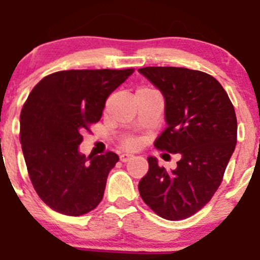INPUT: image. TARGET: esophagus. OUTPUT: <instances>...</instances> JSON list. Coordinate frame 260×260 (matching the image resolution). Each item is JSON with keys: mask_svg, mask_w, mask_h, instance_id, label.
<instances>
[{"mask_svg": "<svg viewBox=\"0 0 260 260\" xmlns=\"http://www.w3.org/2000/svg\"><path fill=\"white\" fill-rule=\"evenodd\" d=\"M133 157H134L133 155H131V154H121L120 155V160L122 161V162H127V161L132 160Z\"/></svg>", "mask_w": 260, "mask_h": 260, "instance_id": "obj_1", "label": "esophagus"}]
</instances>
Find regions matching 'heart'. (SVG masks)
<instances>
[{
    "instance_id": "heart-1",
    "label": "heart",
    "mask_w": 260,
    "mask_h": 260,
    "mask_svg": "<svg viewBox=\"0 0 260 260\" xmlns=\"http://www.w3.org/2000/svg\"><path fill=\"white\" fill-rule=\"evenodd\" d=\"M139 90H151V89L142 88V89H139ZM123 144H124V147L128 148V149H133V148L137 147V142L134 139H127L126 142L123 143Z\"/></svg>"
}]
</instances>
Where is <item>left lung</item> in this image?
Returning <instances> with one entry per match:
<instances>
[{
    "label": "left lung",
    "mask_w": 260,
    "mask_h": 260,
    "mask_svg": "<svg viewBox=\"0 0 260 260\" xmlns=\"http://www.w3.org/2000/svg\"><path fill=\"white\" fill-rule=\"evenodd\" d=\"M165 99L168 127L155 148L180 154L177 168L168 171L154 156L138 184L140 197L166 220L192 216L210 202L221 183L237 142V120L228 92L201 71L182 67L138 70Z\"/></svg>",
    "instance_id": "left-lung-1"
}]
</instances>
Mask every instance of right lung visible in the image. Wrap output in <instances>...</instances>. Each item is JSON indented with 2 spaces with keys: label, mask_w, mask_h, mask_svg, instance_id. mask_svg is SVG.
Segmentation results:
<instances>
[{
  "label": "right lung",
  "mask_w": 260,
  "mask_h": 260,
  "mask_svg": "<svg viewBox=\"0 0 260 260\" xmlns=\"http://www.w3.org/2000/svg\"><path fill=\"white\" fill-rule=\"evenodd\" d=\"M134 72L71 70L45 77L20 112V143L38 196L52 210L79 216L98 207L118 155L79 151L82 132L103 116L106 99Z\"/></svg>",
  "instance_id": "right-lung-1"
}]
</instances>
